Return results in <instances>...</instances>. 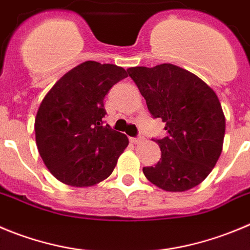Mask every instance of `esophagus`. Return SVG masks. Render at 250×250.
<instances>
[{
  "mask_svg": "<svg viewBox=\"0 0 250 250\" xmlns=\"http://www.w3.org/2000/svg\"><path fill=\"white\" fill-rule=\"evenodd\" d=\"M143 141H144L143 137H133V138H130V142L134 144H139V143H142Z\"/></svg>",
  "mask_w": 250,
  "mask_h": 250,
  "instance_id": "obj_1",
  "label": "esophagus"
}]
</instances>
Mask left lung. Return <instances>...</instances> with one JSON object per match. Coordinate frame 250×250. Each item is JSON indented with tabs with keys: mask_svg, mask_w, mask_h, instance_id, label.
Instances as JSON below:
<instances>
[{
	"mask_svg": "<svg viewBox=\"0 0 250 250\" xmlns=\"http://www.w3.org/2000/svg\"><path fill=\"white\" fill-rule=\"evenodd\" d=\"M153 118L165 122L167 137L154 139L160 162L143 167L146 178L165 191L199 185L222 153L226 120L220 100L201 79L172 64L127 70Z\"/></svg>",
	"mask_w": 250,
	"mask_h": 250,
	"instance_id": "1",
	"label": "left lung"
}]
</instances>
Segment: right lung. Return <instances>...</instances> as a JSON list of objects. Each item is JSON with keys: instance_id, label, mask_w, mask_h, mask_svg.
Instances as JSON below:
<instances>
[{"instance_id": "obj_1", "label": "right lung", "mask_w": 250, "mask_h": 250, "mask_svg": "<svg viewBox=\"0 0 250 250\" xmlns=\"http://www.w3.org/2000/svg\"><path fill=\"white\" fill-rule=\"evenodd\" d=\"M123 67L85 62L66 72L37 112L36 141L49 171L70 186H92L112 174L128 138L104 125V99L127 78Z\"/></svg>"}]
</instances>
